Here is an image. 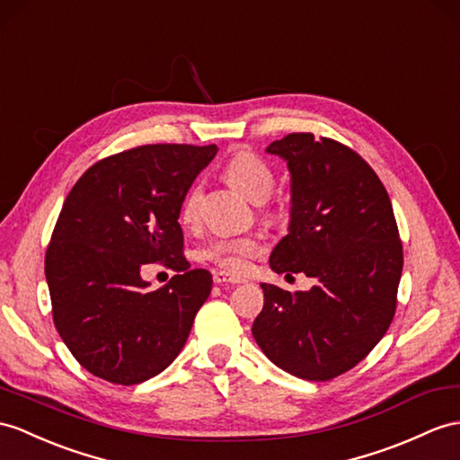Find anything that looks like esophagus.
<instances>
[{
	"label": "esophagus",
	"mask_w": 460,
	"mask_h": 460,
	"mask_svg": "<svg viewBox=\"0 0 460 460\" xmlns=\"http://www.w3.org/2000/svg\"><path fill=\"white\" fill-rule=\"evenodd\" d=\"M212 279H215L217 285H224V283H230V285H236V283H242L240 277H234L230 273H224V271H217L215 275H212Z\"/></svg>",
	"instance_id": "obj_1"
}]
</instances>
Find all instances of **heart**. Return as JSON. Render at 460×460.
<instances>
[{
  "mask_svg": "<svg viewBox=\"0 0 460 460\" xmlns=\"http://www.w3.org/2000/svg\"><path fill=\"white\" fill-rule=\"evenodd\" d=\"M224 177L228 183L252 200H263L271 193L275 177L260 155L253 152H238L224 165ZM200 189L193 185L185 193L181 207H179V220L183 226H191L197 220ZM263 250V238L260 234H243L236 238H222L212 242L205 250V260L218 265L228 273H243L250 267V261Z\"/></svg>",
  "mask_w": 460,
  "mask_h": 460,
  "instance_id": "1",
  "label": "heart"
}]
</instances>
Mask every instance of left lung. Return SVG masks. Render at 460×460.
<instances>
[{"label":"left lung","instance_id":"obj_1","mask_svg":"<svg viewBox=\"0 0 460 460\" xmlns=\"http://www.w3.org/2000/svg\"><path fill=\"white\" fill-rule=\"evenodd\" d=\"M267 152L290 172L288 234L269 265L316 285L293 295L263 283L252 333L283 371L330 380L363 361L394 318L404 265L394 210L373 167L340 142L293 132Z\"/></svg>","mask_w":460,"mask_h":460}]
</instances>
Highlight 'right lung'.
Returning <instances> with one entry per match:
<instances>
[{"mask_svg": "<svg viewBox=\"0 0 460 460\" xmlns=\"http://www.w3.org/2000/svg\"><path fill=\"white\" fill-rule=\"evenodd\" d=\"M215 144H148L93 164L66 197L44 257L52 318L89 373L138 385L173 363L208 298L212 275L183 255L179 207ZM180 275L148 291L139 269Z\"/></svg>", "mask_w": 460, "mask_h": 460, "instance_id": "1", "label": "right lung"}]
</instances>
